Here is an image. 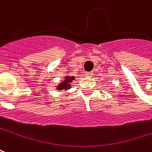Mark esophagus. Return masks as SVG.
<instances>
[{"label": "esophagus", "mask_w": 152, "mask_h": 152, "mask_svg": "<svg viewBox=\"0 0 152 152\" xmlns=\"http://www.w3.org/2000/svg\"><path fill=\"white\" fill-rule=\"evenodd\" d=\"M85 75L87 76H92L93 75V72H86Z\"/></svg>", "instance_id": "obj_1"}]
</instances>
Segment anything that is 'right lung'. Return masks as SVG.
Wrapping results in <instances>:
<instances>
[{"mask_svg":"<svg viewBox=\"0 0 152 152\" xmlns=\"http://www.w3.org/2000/svg\"><path fill=\"white\" fill-rule=\"evenodd\" d=\"M75 79L74 76H66L65 77V80L64 82H62L61 84H59L58 86V89L59 90H62V89H67V88H70L71 87V82L73 80Z\"/></svg>","mask_w":152,"mask_h":152,"instance_id":"obj_1","label":"right lung"}]
</instances>
